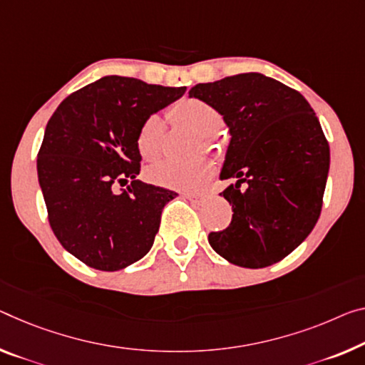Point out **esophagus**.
Masks as SVG:
<instances>
[{
    "mask_svg": "<svg viewBox=\"0 0 365 365\" xmlns=\"http://www.w3.org/2000/svg\"><path fill=\"white\" fill-rule=\"evenodd\" d=\"M186 197L190 202H194V204L200 205V204H204V202L209 200L212 197V194L209 192V190H200V192H189V194H186Z\"/></svg>",
    "mask_w": 365,
    "mask_h": 365,
    "instance_id": "34e87169",
    "label": "esophagus"
}]
</instances>
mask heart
Here are the masks:
<instances>
[{"mask_svg": "<svg viewBox=\"0 0 365 365\" xmlns=\"http://www.w3.org/2000/svg\"><path fill=\"white\" fill-rule=\"evenodd\" d=\"M173 115L179 124L190 128L195 135L210 142V137L220 130L222 114L215 106L199 98H184L173 106ZM163 120L160 115H150L142 122L137 133V147L140 155L147 160L158 158L161 153V140H163ZM214 168L205 158L189 161L166 160L151 166L147 176L151 182L179 190H194L209 181Z\"/></svg>", "mask_w": 365, "mask_h": 365, "instance_id": "heart-1", "label": "heart"}]
</instances>
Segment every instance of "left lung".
I'll list each match as a JSON object with an SVG mask.
<instances>
[{
	"label": "left lung",
	"instance_id": "obj_1",
	"mask_svg": "<svg viewBox=\"0 0 365 365\" xmlns=\"http://www.w3.org/2000/svg\"><path fill=\"white\" fill-rule=\"evenodd\" d=\"M223 115L230 143L220 179H237L220 195L232 223L209 243L232 264L259 269L279 262L317 225L329 170V145L299 91L241 73L190 88ZM246 190H240V184Z\"/></svg>",
	"mask_w": 365,
	"mask_h": 365
}]
</instances>
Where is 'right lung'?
<instances>
[{"mask_svg":"<svg viewBox=\"0 0 365 365\" xmlns=\"http://www.w3.org/2000/svg\"><path fill=\"white\" fill-rule=\"evenodd\" d=\"M186 88L104 76L71 93L50 117L37 155L48 222L61 246L86 266L119 271L153 246L161 212L176 192L137 179L142 122ZM133 179L128 191L115 187Z\"/></svg>","mask_w":365,"mask_h":365,"instance_id":"1","label":"right lung"}]
</instances>
